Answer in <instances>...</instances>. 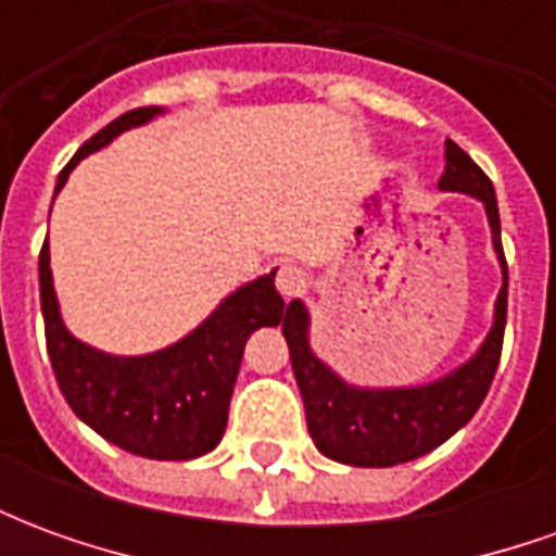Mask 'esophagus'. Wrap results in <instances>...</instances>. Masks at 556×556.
<instances>
[{
    "label": "esophagus",
    "instance_id": "obj_1",
    "mask_svg": "<svg viewBox=\"0 0 556 556\" xmlns=\"http://www.w3.org/2000/svg\"><path fill=\"white\" fill-rule=\"evenodd\" d=\"M277 289L286 301L298 298V294L306 289V274H303L298 265H282L277 274Z\"/></svg>",
    "mask_w": 556,
    "mask_h": 556
}]
</instances>
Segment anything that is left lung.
<instances>
[{
  "instance_id": "8db88e82",
  "label": "left lung",
  "mask_w": 556,
  "mask_h": 556,
  "mask_svg": "<svg viewBox=\"0 0 556 556\" xmlns=\"http://www.w3.org/2000/svg\"><path fill=\"white\" fill-rule=\"evenodd\" d=\"M443 166L438 190L443 193L473 195L485 207L491 229V247L501 265V291L494 301V318L479 349L458 363L453 372L434 381L410 387H363L351 384L327 366L309 345V309L301 298L286 306L282 337L289 342V357L298 387L309 438L318 453L339 465L354 467H393L434 446L450 441L455 431L465 429L489 393L497 363H501L503 330H506V294H509V270L503 258L501 214L497 195L489 175L467 157L453 139L443 142Z\"/></svg>"
}]
</instances>
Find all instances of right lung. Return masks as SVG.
I'll return each mask as SVG.
<instances>
[{"instance_id":"1","label":"right lung","mask_w":556,"mask_h":556,"mask_svg":"<svg viewBox=\"0 0 556 556\" xmlns=\"http://www.w3.org/2000/svg\"><path fill=\"white\" fill-rule=\"evenodd\" d=\"M160 115H166L163 106L130 110L83 142L59 172L53 202L79 160ZM274 277L277 267L229 291L202 325L166 349L110 354L67 330L55 298L50 243H43L38 258L41 315L62 396L89 429L127 453L157 462H187L211 453L226 431L247 339L258 327H277L286 315Z\"/></svg>"}]
</instances>
